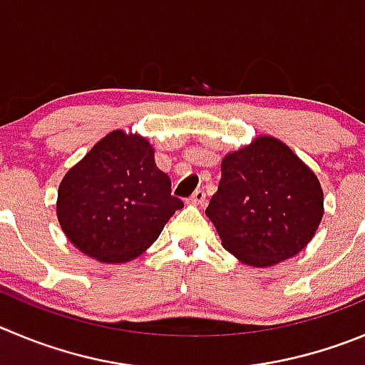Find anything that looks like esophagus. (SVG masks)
I'll return each instance as SVG.
<instances>
[{
	"mask_svg": "<svg viewBox=\"0 0 365 365\" xmlns=\"http://www.w3.org/2000/svg\"><path fill=\"white\" fill-rule=\"evenodd\" d=\"M190 205H203L205 203V192L203 190H194V194L189 198Z\"/></svg>",
	"mask_w": 365,
	"mask_h": 365,
	"instance_id": "esophagus-1",
	"label": "esophagus"
}]
</instances>
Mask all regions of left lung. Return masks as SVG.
Instances as JSON below:
<instances>
[{"label": "left lung", "instance_id": "left-lung-1", "mask_svg": "<svg viewBox=\"0 0 365 365\" xmlns=\"http://www.w3.org/2000/svg\"><path fill=\"white\" fill-rule=\"evenodd\" d=\"M205 214L225 250L248 267L267 268L313 240L324 194L315 173L284 142L261 135L223 156L220 187Z\"/></svg>", "mask_w": 365, "mask_h": 365}]
</instances>
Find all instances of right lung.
Segmentation results:
<instances>
[{"label": "right lung", "instance_id": "add662e5", "mask_svg": "<svg viewBox=\"0 0 365 365\" xmlns=\"http://www.w3.org/2000/svg\"><path fill=\"white\" fill-rule=\"evenodd\" d=\"M183 202L138 133H108L64 175L57 220L70 243L101 263H128L144 254Z\"/></svg>", "mask_w": 365, "mask_h": 365}]
</instances>
